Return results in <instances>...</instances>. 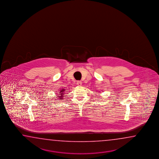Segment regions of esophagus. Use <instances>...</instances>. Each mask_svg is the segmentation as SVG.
Listing matches in <instances>:
<instances>
[{
  "instance_id": "34e87169",
  "label": "esophagus",
  "mask_w": 159,
  "mask_h": 159,
  "mask_svg": "<svg viewBox=\"0 0 159 159\" xmlns=\"http://www.w3.org/2000/svg\"><path fill=\"white\" fill-rule=\"evenodd\" d=\"M77 84L79 86H82V82L81 81H78L77 82Z\"/></svg>"
}]
</instances>
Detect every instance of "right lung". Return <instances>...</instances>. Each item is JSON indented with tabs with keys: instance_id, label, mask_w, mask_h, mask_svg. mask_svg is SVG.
I'll list each match as a JSON object with an SVG mask.
<instances>
[{
	"instance_id": "obj_1",
	"label": "right lung",
	"mask_w": 159,
	"mask_h": 159,
	"mask_svg": "<svg viewBox=\"0 0 159 159\" xmlns=\"http://www.w3.org/2000/svg\"><path fill=\"white\" fill-rule=\"evenodd\" d=\"M65 91V89H60V93H59V95H58V97L59 98V99H64V96L65 95H64Z\"/></svg>"
}]
</instances>
